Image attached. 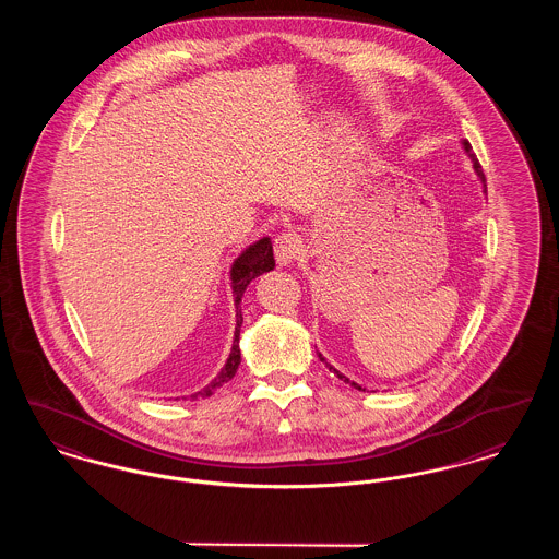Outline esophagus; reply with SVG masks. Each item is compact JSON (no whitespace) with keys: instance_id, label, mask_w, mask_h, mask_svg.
Listing matches in <instances>:
<instances>
[{"instance_id":"obj_1","label":"esophagus","mask_w":559,"mask_h":559,"mask_svg":"<svg viewBox=\"0 0 559 559\" xmlns=\"http://www.w3.org/2000/svg\"><path fill=\"white\" fill-rule=\"evenodd\" d=\"M301 253H304V245L297 235L283 233L281 237L274 239V258L278 266H292L295 260H299Z\"/></svg>"}]
</instances>
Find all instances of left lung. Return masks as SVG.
<instances>
[{
    "instance_id": "8db88e82",
    "label": "left lung",
    "mask_w": 559,
    "mask_h": 559,
    "mask_svg": "<svg viewBox=\"0 0 559 559\" xmlns=\"http://www.w3.org/2000/svg\"><path fill=\"white\" fill-rule=\"evenodd\" d=\"M461 146H463V153H465V155L472 159V163H474V171H476V176H478L479 182H481V188H484L481 192L486 194V178H484V171H481V165H479V160L476 159V155H474V151H472V144H469L467 140H461ZM319 358L322 360V362H324V365H326V367H329V371L335 372V374H337L342 381H346V383H349V385H352V388H356V390H362V385H358L356 381H349L344 372H340L337 369H335V367H333V365H329V362H326V358H324L320 352Z\"/></svg>"
}]
</instances>
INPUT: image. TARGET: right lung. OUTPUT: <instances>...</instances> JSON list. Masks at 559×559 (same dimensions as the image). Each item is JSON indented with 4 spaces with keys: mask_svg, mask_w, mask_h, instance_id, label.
<instances>
[{
    "mask_svg": "<svg viewBox=\"0 0 559 559\" xmlns=\"http://www.w3.org/2000/svg\"><path fill=\"white\" fill-rule=\"evenodd\" d=\"M274 266H276V264H274V255H272V242H270L267 237L255 240L253 245H249V247L240 253L239 258L233 262V267H230V287H233L235 308H237V326H235L233 349H230V354H228L226 365L222 367V371L217 372L203 390L190 394V400L210 399V396H213V392H217V388H222L224 383H228V381L235 377V372H237L240 365L239 340L240 324H242L240 299H242V293H245L247 285H249L253 278H258V276L264 274V272L274 270Z\"/></svg>",
    "mask_w": 559,
    "mask_h": 559,
    "instance_id": "right-lung-1",
    "label": "right lung"
}]
</instances>
